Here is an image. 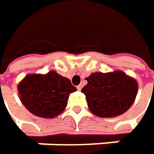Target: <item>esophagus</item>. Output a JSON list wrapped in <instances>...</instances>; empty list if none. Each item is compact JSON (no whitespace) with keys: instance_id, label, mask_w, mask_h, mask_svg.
<instances>
[{"instance_id":"obj_1","label":"esophagus","mask_w":154,"mask_h":154,"mask_svg":"<svg viewBox=\"0 0 154 154\" xmlns=\"http://www.w3.org/2000/svg\"><path fill=\"white\" fill-rule=\"evenodd\" d=\"M77 90H78V91H81V89L83 88V85H79L77 86Z\"/></svg>"}]
</instances>
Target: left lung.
Masks as SVG:
<instances>
[{"label": "left lung", "instance_id": "obj_1", "mask_svg": "<svg viewBox=\"0 0 154 154\" xmlns=\"http://www.w3.org/2000/svg\"><path fill=\"white\" fill-rule=\"evenodd\" d=\"M85 93L91 113L99 117H116L125 113L134 103L138 85L135 78L122 70L94 72L86 77Z\"/></svg>", "mask_w": 154, "mask_h": 154}]
</instances>
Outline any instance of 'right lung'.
Masks as SVG:
<instances>
[{
    "instance_id": "1",
    "label": "right lung",
    "mask_w": 154,
    "mask_h": 154,
    "mask_svg": "<svg viewBox=\"0 0 154 154\" xmlns=\"http://www.w3.org/2000/svg\"><path fill=\"white\" fill-rule=\"evenodd\" d=\"M22 104L32 115L54 118L66 108L71 92L77 91L70 80L54 70L47 74H28L18 84Z\"/></svg>"
}]
</instances>
